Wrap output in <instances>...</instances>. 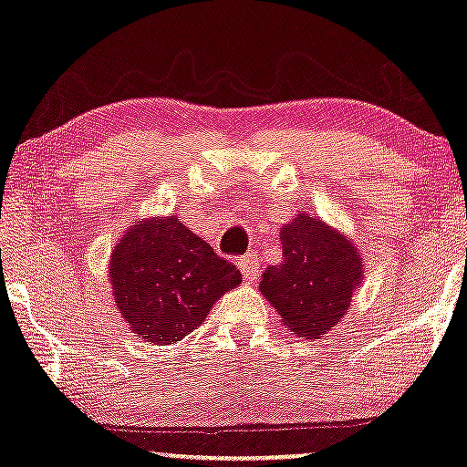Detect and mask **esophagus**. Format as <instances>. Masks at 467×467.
<instances>
[{
    "label": "esophagus",
    "mask_w": 467,
    "mask_h": 467,
    "mask_svg": "<svg viewBox=\"0 0 467 467\" xmlns=\"http://www.w3.org/2000/svg\"><path fill=\"white\" fill-rule=\"evenodd\" d=\"M237 267L241 269L245 280H254L258 275V261L256 256H241L237 261Z\"/></svg>",
    "instance_id": "1"
}]
</instances>
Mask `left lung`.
I'll return each instance as SVG.
<instances>
[{"instance_id":"obj_1","label":"left lung","mask_w":467,"mask_h":467,"mask_svg":"<svg viewBox=\"0 0 467 467\" xmlns=\"http://www.w3.org/2000/svg\"><path fill=\"white\" fill-rule=\"evenodd\" d=\"M282 263L263 274L261 293L282 323L306 340L323 338L349 312L364 265L349 237L306 213L280 230Z\"/></svg>"}]
</instances>
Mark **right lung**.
<instances>
[{
	"instance_id": "right-lung-1",
	"label": "right lung",
	"mask_w": 467,
	"mask_h": 467,
	"mask_svg": "<svg viewBox=\"0 0 467 467\" xmlns=\"http://www.w3.org/2000/svg\"><path fill=\"white\" fill-rule=\"evenodd\" d=\"M109 280L133 334L150 345H172L241 285V274L170 215L138 222L122 234L111 252Z\"/></svg>"
}]
</instances>
